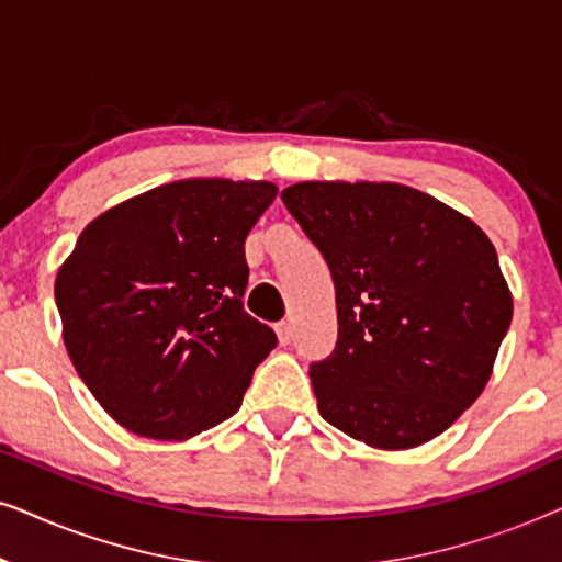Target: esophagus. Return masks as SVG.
Wrapping results in <instances>:
<instances>
[{"label": "esophagus", "mask_w": 562, "mask_h": 562, "mask_svg": "<svg viewBox=\"0 0 562 562\" xmlns=\"http://www.w3.org/2000/svg\"><path fill=\"white\" fill-rule=\"evenodd\" d=\"M276 335H279L281 345H289L291 337H294V327H291V322H279V325H276Z\"/></svg>", "instance_id": "34e87169"}]
</instances>
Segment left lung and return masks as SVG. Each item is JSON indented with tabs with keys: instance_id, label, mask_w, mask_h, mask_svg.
Segmentation results:
<instances>
[{
	"instance_id": "1",
	"label": "left lung",
	"mask_w": 562,
	"mask_h": 562,
	"mask_svg": "<svg viewBox=\"0 0 562 562\" xmlns=\"http://www.w3.org/2000/svg\"><path fill=\"white\" fill-rule=\"evenodd\" d=\"M281 199L335 281L337 345L310 368L322 419L379 450L442 435L512 325L486 233L404 183L302 181Z\"/></svg>"
}]
</instances>
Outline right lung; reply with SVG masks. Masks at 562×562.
<instances>
[{"instance_id":"1","label":"right lung","mask_w":562,"mask_h":562,"mask_svg":"<svg viewBox=\"0 0 562 562\" xmlns=\"http://www.w3.org/2000/svg\"><path fill=\"white\" fill-rule=\"evenodd\" d=\"M268 181L183 179L83 227L56 276L76 373L114 422L189 440L240 409L273 329L243 306L245 237L276 199Z\"/></svg>"}]
</instances>
